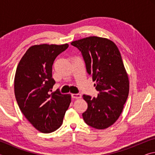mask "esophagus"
I'll return each instance as SVG.
<instances>
[{"label":"esophagus","mask_w":155,"mask_h":155,"mask_svg":"<svg viewBox=\"0 0 155 155\" xmlns=\"http://www.w3.org/2000/svg\"><path fill=\"white\" fill-rule=\"evenodd\" d=\"M72 98L75 99H79L81 98V94H72Z\"/></svg>","instance_id":"obj_1"}]
</instances>
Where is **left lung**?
<instances>
[{
	"label": "left lung",
	"instance_id": "8db88e82",
	"mask_svg": "<svg viewBox=\"0 0 155 155\" xmlns=\"http://www.w3.org/2000/svg\"><path fill=\"white\" fill-rule=\"evenodd\" d=\"M79 50L87 72L95 81L98 97L83 95L87 109L82 114L87 124L104 129L121 115L129 92V81L117 46L107 38L91 36L71 43Z\"/></svg>",
	"mask_w": 155,
	"mask_h": 155
}]
</instances>
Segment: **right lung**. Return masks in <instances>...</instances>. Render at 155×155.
<instances>
[{"label": "right lung", "instance_id": "right-lung-1", "mask_svg": "<svg viewBox=\"0 0 155 155\" xmlns=\"http://www.w3.org/2000/svg\"><path fill=\"white\" fill-rule=\"evenodd\" d=\"M68 46H32L18 65L14 78L16 101L26 118L41 133H52L61 127L71 103L70 94H62L59 90L51 94L55 83L52 78V65Z\"/></svg>", "mask_w": 155, "mask_h": 155}]
</instances>
